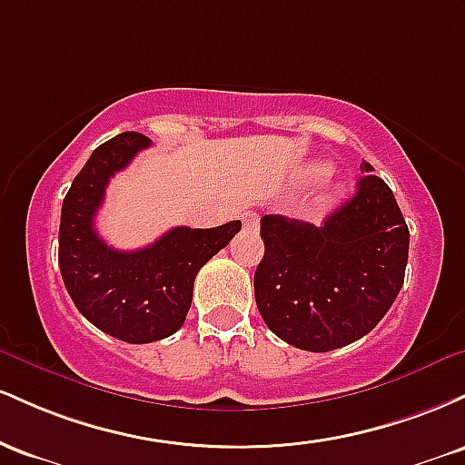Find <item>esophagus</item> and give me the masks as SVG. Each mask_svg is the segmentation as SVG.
Masks as SVG:
<instances>
[{
	"label": "esophagus",
	"mask_w": 465,
	"mask_h": 465,
	"mask_svg": "<svg viewBox=\"0 0 465 465\" xmlns=\"http://www.w3.org/2000/svg\"><path fill=\"white\" fill-rule=\"evenodd\" d=\"M242 223H244V229H258L260 216L255 214V212H244V214H242Z\"/></svg>",
	"instance_id": "1"
}]
</instances>
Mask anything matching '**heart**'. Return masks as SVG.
Masks as SVG:
<instances>
[{"instance_id": "b5f03b06", "label": "heart", "mask_w": 465, "mask_h": 465, "mask_svg": "<svg viewBox=\"0 0 465 465\" xmlns=\"http://www.w3.org/2000/svg\"><path fill=\"white\" fill-rule=\"evenodd\" d=\"M330 173V165L323 163V162H317V163H308L306 168L300 170V181L302 183H314V181L323 179L325 174ZM336 199V192L328 196V201H334Z\"/></svg>"}]
</instances>
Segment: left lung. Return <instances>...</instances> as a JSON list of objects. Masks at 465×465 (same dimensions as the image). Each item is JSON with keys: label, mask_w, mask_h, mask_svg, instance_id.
<instances>
[{"label": "left lung", "mask_w": 465, "mask_h": 465, "mask_svg": "<svg viewBox=\"0 0 465 465\" xmlns=\"http://www.w3.org/2000/svg\"><path fill=\"white\" fill-rule=\"evenodd\" d=\"M356 194L322 227L266 214L264 258L253 277L264 323L288 345L330 351L371 332L396 302L409 260V227L371 163Z\"/></svg>", "instance_id": "1"}]
</instances>
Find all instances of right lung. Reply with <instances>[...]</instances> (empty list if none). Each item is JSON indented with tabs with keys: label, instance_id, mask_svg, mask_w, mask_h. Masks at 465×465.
I'll list each match as a JSON object with an SVG mask.
<instances>
[{
	"label": "right lung",
	"instance_id": "obj_1",
	"mask_svg": "<svg viewBox=\"0 0 465 465\" xmlns=\"http://www.w3.org/2000/svg\"><path fill=\"white\" fill-rule=\"evenodd\" d=\"M148 146L146 135L129 131L95 148L63 201L58 229V266L69 297L95 328L126 343H153L177 332L196 273L242 227L240 221L174 227L143 249L109 247L94 225L106 185Z\"/></svg>",
	"mask_w": 465,
	"mask_h": 465
}]
</instances>
